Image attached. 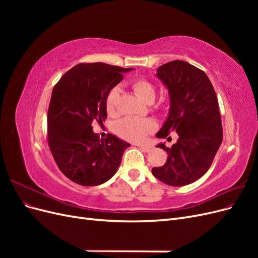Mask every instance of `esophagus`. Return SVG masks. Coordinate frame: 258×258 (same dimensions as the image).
Here are the masks:
<instances>
[{
    "mask_svg": "<svg viewBox=\"0 0 258 258\" xmlns=\"http://www.w3.org/2000/svg\"><path fill=\"white\" fill-rule=\"evenodd\" d=\"M139 147L144 152H150L152 150V146H150V145H143L142 144V145H139Z\"/></svg>",
    "mask_w": 258,
    "mask_h": 258,
    "instance_id": "obj_1",
    "label": "esophagus"
}]
</instances>
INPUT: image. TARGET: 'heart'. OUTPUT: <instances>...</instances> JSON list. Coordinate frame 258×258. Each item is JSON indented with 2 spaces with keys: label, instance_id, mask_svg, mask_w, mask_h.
I'll use <instances>...</instances> for the list:
<instances>
[{
  "label": "heart",
  "instance_id": "1",
  "mask_svg": "<svg viewBox=\"0 0 258 258\" xmlns=\"http://www.w3.org/2000/svg\"><path fill=\"white\" fill-rule=\"evenodd\" d=\"M131 88L137 95L147 103H151L156 98V86L146 79H136L131 82ZM119 102V88L113 87L107 92L105 98V110L107 115L114 116L117 113ZM156 129V122L151 118H136L126 117L116 123L115 131L120 138L130 142H143L145 138Z\"/></svg>",
  "mask_w": 258,
  "mask_h": 258
}]
</instances>
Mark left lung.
I'll list each match as a JSON object with an SVG mask.
<instances>
[{"label": "left lung", "mask_w": 258, "mask_h": 258, "mask_svg": "<svg viewBox=\"0 0 258 258\" xmlns=\"http://www.w3.org/2000/svg\"><path fill=\"white\" fill-rule=\"evenodd\" d=\"M157 76L170 96L169 116L157 138L175 131L178 139L171 147L165 143L157 146L167 152L168 158L152 172L167 185L185 186L206 174L222 144L217 97L207 74L188 62H168L158 68Z\"/></svg>", "instance_id": "obj_1"}]
</instances>
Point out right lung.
<instances>
[{"label":"right lung","instance_id":"obj_1","mask_svg":"<svg viewBox=\"0 0 258 258\" xmlns=\"http://www.w3.org/2000/svg\"><path fill=\"white\" fill-rule=\"evenodd\" d=\"M132 69L95 62L72 68L54 85L48 107V145L58 168L72 182L97 186L118 169L130 146L113 135L101 139L92 121L106 119L107 92Z\"/></svg>","mask_w":258,"mask_h":258}]
</instances>
